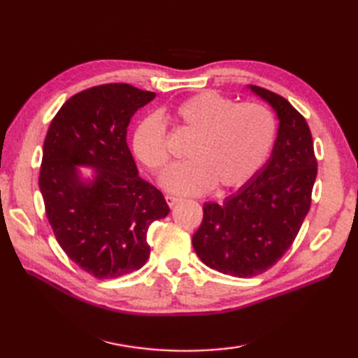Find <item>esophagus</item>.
Returning <instances> with one entry per match:
<instances>
[{"label": "esophagus", "instance_id": "esophagus-1", "mask_svg": "<svg viewBox=\"0 0 358 358\" xmlns=\"http://www.w3.org/2000/svg\"><path fill=\"white\" fill-rule=\"evenodd\" d=\"M164 199H166V203L169 204V208H173L175 204H177L178 201H181L180 196H175V195H171V194H167V195L164 196Z\"/></svg>", "mask_w": 358, "mask_h": 358}]
</instances>
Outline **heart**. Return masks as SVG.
Here are the masks:
<instances>
[{
  "label": "heart",
  "instance_id": "b5f03b06",
  "mask_svg": "<svg viewBox=\"0 0 358 358\" xmlns=\"http://www.w3.org/2000/svg\"><path fill=\"white\" fill-rule=\"evenodd\" d=\"M178 124L195 140L186 150L187 162L169 167L159 185L185 195L208 192L217 183L222 189L246 185L262 169L272 152L277 123L263 104L241 103L214 90L181 101L173 110ZM134 154L158 172L169 162L163 120L149 115L134 132Z\"/></svg>",
  "mask_w": 358,
  "mask_h": 358
}]
</instances>
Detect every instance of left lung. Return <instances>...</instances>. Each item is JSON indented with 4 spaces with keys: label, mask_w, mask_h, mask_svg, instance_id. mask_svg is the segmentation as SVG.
I'll use <instances>...</instances> for the list:
<instances>
[{
    "label": "left lung",
    "mask_w": 358,
    "mask_h": 358,
    "mask_svg": "<svg viewBox=\"0 0 358 358\" xmlns=\"http://www.w3.org/2000/svg\"><path fill=\"white\" fill-rule=\"evenodd\" d=\"M275 112L277 138L255 177L222 203L203 204L192 246L200 260L226 275L250 278L275 264L299 234L317 177L306 120L283 96L248 86Z\"/></svg>",
    "instance_id": "obj_1"
}]
</instances>
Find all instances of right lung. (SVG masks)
I'll return each instance as SVG.
<instances>
[{
    "label": "right lung",
    "mask_w": 358,
    "mask_h": 358,
    "mask_svg": "<svg viewBox=\"0 0 358 358\" xmlns=\"http://www.w3.org/2000/svg\"><path fill=\"white\" fill-rule=\"evenodd\" d=\"M155 98L131 85H104L69 98L43 146L40 191L58 245L100 280L148 262L149 226L169 214L163 194L138 175L127 148L134 113ZM81 166L93 175L85 178Z\"/></svg>",
    "instance_id": "1"
}]
</instances>
